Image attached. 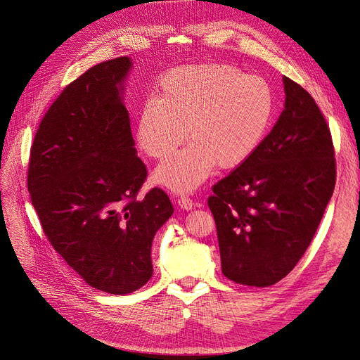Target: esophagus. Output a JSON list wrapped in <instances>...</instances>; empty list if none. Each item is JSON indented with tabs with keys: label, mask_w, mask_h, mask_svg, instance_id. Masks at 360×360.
Here are the masks:
<instances>
[{
	"label": "esophagus",
	"mask_w": 360,
	"mask_h": 360,
	"mask_svg": "<svg viewBox=\"0 0 360 360\" xmlns=\"http://www.w3.org/2000/svg\"><path fill=\"white\" fill-rule=\"evenodd\" d=\"M178 205H179L181 209H184V210H191V209L194 207V201H193L190 197L182 195V197L178 198Z\"/></svg>",
	"instance_id": "1"
}]
</instances>
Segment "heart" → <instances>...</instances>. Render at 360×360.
Segmentation results:
<instances>
[{
  "instance_id": "heart-1",
  "label": "heart",
  "mask_w": 360,
  "mask_h": 360,
  "mask_svg": "<svg viewBox=\"0 0 360 360\" xmlns=\"http://www.w3.org/2000/svg\"><path fill=\"white\" fill-rule=\"evenodd\" d=\"M274 112V92L260 76L206 63L182 66L159 81L155 96L138 115L136 143L153 159H165L154 181L175 193H190L217 165L232 169L259 147Z\"/></svg>"
}]
</instances>
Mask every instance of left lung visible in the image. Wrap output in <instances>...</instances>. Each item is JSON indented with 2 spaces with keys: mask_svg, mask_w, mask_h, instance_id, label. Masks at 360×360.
Returning <instances> with one entry per match:
<instances>
[{
  "mask_svg": "<svg viewBox=\"0 0 360 360\" xmlns=\"http://www.w3.org/2000/svg\"><path fill=\"white\" fill-rule=\"evenodd\" d=\"M285 104L269 135L213 185V213L224 275L269 287L302 259L335 186L330 128L310 94L284 76Z\"/></svg>",
  "mask_w": 360,
  "mask_h": 360,
  "instance_id": "8db88e82",
  "label": "left lung"
}]
</instances>
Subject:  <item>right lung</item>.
Masks as SVG:
<instances>
[{
	"instance_id": "obj_1",
	"label": "right lung",
	"mask_w": 360,
	"mask_h": 360,
	"mask_svg": "<svg viewBox=\"0 0 360 360\" xmlns=\"http://www.w3.org/2000/svg\"><path fill=\"white\" fill-rule=\"evenodd\" d=\"M131 68L129 57L103 61L61 91L27 169L45 237L88 285L116 295L148 283L153 238L174 213L160 188L138 198L147 167L122 97Z\"/></svg>"
}]
</instances>
